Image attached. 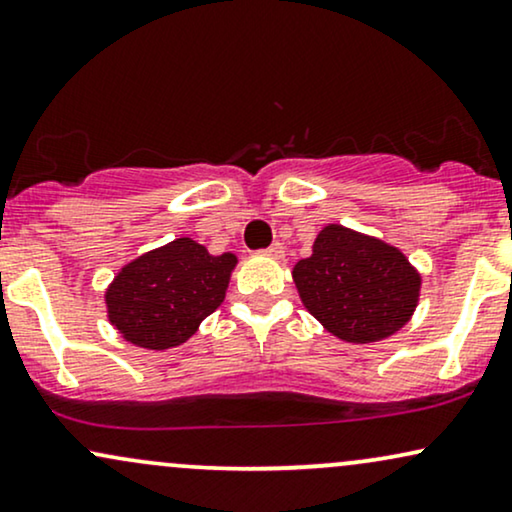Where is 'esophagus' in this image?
<instances>
[{"instance_id": "34e87169", "label": "esophagus", "mask_w": 512, "mask_h": 512, "mask_svg": "<svg viewBox=\"0 0 512 512\" xmlns=\"http://www.w3.org/2000/svg\"><path fill=\"white\" fill-rule=\"evenodd\" d=\"M263 256H270V258H275V261H280V258L285 256V246H282L280 242H275L273 246H268V249L263 251Z\"/></svg>"}]
</instances>
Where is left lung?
<instances>
[{
  "mask_svg": "<svg viewBox=\"0 0 512 512\" xmlns=\"http://www.w3.org/2000/svg\"><path fill=\"white\" fill-rule=\"evenodd\" d=\"M301 304L342 342L391 337L413 318L422 277L401 249L344 225H325L292 270Z\"/></svg>",
  "mask_w": 512,
  "mask_h": 512,
  "instance_id": "1",
  "label": "left lung"
}]
</instances>
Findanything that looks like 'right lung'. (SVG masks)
<instances>
[{
  "instance_id": "add662e5",
  "label": "right lung",
  "mask_w": 512,
  "mask_h": 512,
  "mask_svg": "<svg viewBox=\"0 0 512 512\" xmlns=\"http://www.w3.org/2000/svg\"><path fill=\"white\" fill-rule=\"evenodd\" d=\"M237 256H211L192 237L137 256L104 292L109 323L125 342L163 351L185 344L223 304Z\"/></svg>"
}]
</instances>
